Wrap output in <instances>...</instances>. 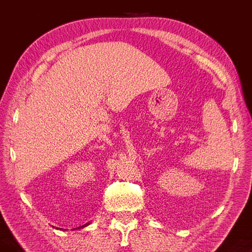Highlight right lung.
<instances>
[{
  "instance_id": "right-lung-1",
  "label": "right lung",
  "mask_w": 252,
  "mask_h": 252,
  "mask_svg": "<svg viewBox=\"0 0 252 252\" xmlns=\"http://www.w3.org/2000/svg\"><path fill=\"white\" fill-rule=\"evenodd\" d=\"M90 224V222L89 223H85V224H83V225H81V227H79V228H75V229H82V228H84V227H87V225H89ZM59 229V228H58ZM75 229H73V230H75ZM60 230H62V229H60Z\"/></svg>"
}]
</instances>
